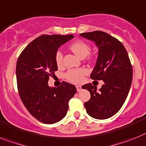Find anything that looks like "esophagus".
I'll use <instances>...</instances> for the list:
<instances>
[{
	"mask_svg": "<svg viewBox=\"0 0 146 146\" xmlns=\"http://www.w3.org/2000/svg\"><path fill=\"white\" fill-rule=\"evenodd\" d=\"M76 90H77V91H78V92H79V91L82 90V87H81V86L78 85V86H76Z\"/></svg>",
	"mask_w": 146,
	"mask_h": 146,
	"instance_id": "esophagus-1",
	"label": "esophagus"
}]
</instances>
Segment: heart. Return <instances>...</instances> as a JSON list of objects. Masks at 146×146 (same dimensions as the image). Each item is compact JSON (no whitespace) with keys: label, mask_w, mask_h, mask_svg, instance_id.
<instances>
[{"label":"heart","mask_w":146,"mask_h":146,"mask_svg":"<svg viewBox=\"0 0 146 146\" xmlns=\"http://www.w3.org/2000/svg\"><path fill=\"white\" fill-rule=\"evenodd\" d=\"M70 49L78 57L85 58L90 52V47L88 44L82 40L74 42L70 45ZM56 62L58 66L62 64L63 54L61 50H57L55 55ZM87 73L85 68H77L69 70L65 74L66 78L70 82L74 84H80L83 82L84 76Z\"/></svg>","instance_id":"b5f03b06"}]
</instances>
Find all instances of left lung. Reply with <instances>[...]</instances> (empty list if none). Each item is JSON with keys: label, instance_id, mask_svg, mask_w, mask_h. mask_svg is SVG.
Returning <instances> with one entry per match:
<instances>
[{"label": "left lung", "instance_id": "1", "mask_svg": "<svg viewBox=\"0 0 146 146\" xmlns=\"http://www.w3.org/2000/svg\"><path fill=\"white\" fill-rule=\"evenodd\" d=\"M80 36L93 42L98 49L90 78L104 82L99 90L91 84L82 86L91 95L84 106L93 118L107 119L117 113L126 101L132 82V67L123 45L113 36L100 31Z\"/></svg>", "mask_w": 146, "mask_h": 146}]
</instances>
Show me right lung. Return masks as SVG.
Instances as JSON below:
<instances>
[{
  "instance_id": "obj_1",
  "label": "right lung",
  "mask_w": 146,
  "mask_h": 146,
  "mask_svg": "<svg viewBox=\"0 0 146 146\" xmlns=\"http://www.w3.org/2000/svg\"><path fill=\"white\" fill-rule=\"evenodd\" d=\"M74 36L42 35L23 50L16 67L17 89L24 106L39 121L53 124L65 117L69 100L76 88L63 82L59 87H49V76L57 70L55 55L59 47Z\"/></svg>"
}]
</instances>
